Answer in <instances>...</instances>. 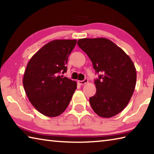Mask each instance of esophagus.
Masks as SVG:
<instances>
[{"label":"esophagus","mask_w":154,"mask_h":154,"mask_svg":"<svg viewBox=\"0 0 154 154\" xmlns=\"http://www.w3.org/2000/svg\"><path fill=\"white\" fill-rule=\"evenodd\" d=\"M78 82H79V84L80 85H84L85 84H87V83L88 82V80L85 79L84 80H79Z\"/></svg>","instance_id":"obj_1"}]
</instances>
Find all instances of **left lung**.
Masks as SVG:
<instances>
[{
	"label": "left lung",
	"mask_w": 154,
	"mask_h": 154,
	"mask_svg": "<svg viewBox=\"0 0 154 154\" xmlns=\"http://www.w3.org/2000/svg\"><path fill=\"white\" fill-rule=\"evenodd\" d=\"M78 45L87 53L99 75L96 93L91 106L102 118H111L127 106L136 85L137 72L133 61L122 48L106 38H82Z\"/></svg>",
	"instance_id": "left-lung-1"
}]
</instances>
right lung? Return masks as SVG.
<instances>
[{
  "instance_id": "1",
  "label": "right lung",
  "mask_w": 154,
  "mask_h": 154,
  "mask_svg": "<svg viewBox=\"0 0 154 154\" xmlns=\"http://www.w3.org/2000/svg\"><path fill=\"white\" fill-rule=\"evenodd\" d=\"M76 40H54L32 56L23 78L26 95L42 114L56 117L62 114L76 89L75 81L61 78L67 72V59Z\"/></svg>"
}]
</instances>
